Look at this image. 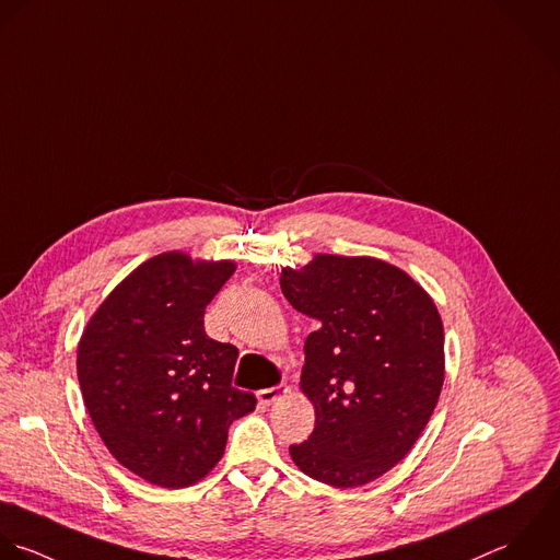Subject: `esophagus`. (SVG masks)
Returning a JSON list of instances; mask_svg holds the SVG:
<instances>
[{"mask_svg": "<svg viewBox=\"0 0 560 560\" xmlns=\"http://www.w3.org/2000/svg\"><path fill=\"white\" fill-rule=\"evenodd\" d=\"M285 395H288V388H285V386L264 388V390H259V393H257L259 401H264V404H275V401H279L281 397H285Z\"/></svg>", "mask_w": 560, "mask_h": 560, "instance_id": "esophagus-1", "label": "esophagus"}]
</instances>
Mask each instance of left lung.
Segmentation results:
<instances>
[{"instance_id": "obj_1", "label": "left lung", "mask_w": 560, "mask_h": 560, "mask_svg": "<svg viewBox=\"0 0 560 560\" xmlns=\"http://www.w3.org/2000/svg\"><path fill=\"white\" fill-rule=\"evenodd\" d=\"M281 292L314 318L301 388L316 410L296 467L338 489L393 469L425 430L445 380L439 310L404 270L373 257L316 255L283 268Z\"/></svg>"}]
</instances>
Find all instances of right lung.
Masks as SVG:
<instances>
[{"instance_id":"add662e5","label":"right lung","mask_w":560,"mask_h":560,"mask_svg":"<svg viewBox=\"0 0 560 560\" xmlns=\"http://www.w3.org/2000/svg\"><path fill=\"white\" fill-rule=\"evenodd\" d=\"M233 261L163 253L132 270L97 307L78 345V382L108 452L165 489L205 478L229 425L257 399L231 386L237 349L205 331V310Z\"/></svg>"}]
</instances>
